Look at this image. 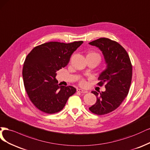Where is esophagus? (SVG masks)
Segmentation results:
<instances>
[{
    "label": "esophagus",
    "instance_id": "obj_1",
    "mask_svg": "<svg viewBox=\"0 0 150 150\" xmlns=\"http://www.w3.org/2000/svg\"><path fill=\"white\" fill-rule=\"evenodd\" d=\"M76 91H78V92H80V93H86L88 92V91L86 90H82V89H80V88H77Z\"/></svg>",
    "mask_w": 150,
    "mask_h": 150
}]
</instances>
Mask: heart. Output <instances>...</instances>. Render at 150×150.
I'll return each mask as SVG.
<instances>
[{
	"label": "heart",
	"instance_id": "heart-1",
	"mask_svg": "<svg viewBox=\"0 0 150 150\" xmlns=\"http://www.w3.org/2000/svg\"><path fill=\"white\" fill-rule=\"evenodd\" d=\"M88 55H99L98 54H96V53H95V52H89L88 54ZM81 85H85V81L84 80H82L81 81Z\"/></svg>",
	"mask_w": 150,
	"mask_h": 150
}]
</instances>
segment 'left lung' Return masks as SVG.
<instances>
[{
	"label": "left lung",
	"instance_id": "left-lung-1",
	"mask_svg": "<svg viewBox=\"0 0 150 150\" xmlns=\"http://www.w3.org/2000/svg\"><path fill=\"white\" fill-rule=\"evenodd\" d=\"M88 43L101 50L107 65L99 75L98 83L101 86L105 83L106 90L100 94L91 91L96 101L89 108L92 113L102 115L117 109L127 97L132 82V65L128 53L118 42L100 38Z\"/></svg>",
	"mask_w": 150,
	"mask_h": 150
}]
</instances>
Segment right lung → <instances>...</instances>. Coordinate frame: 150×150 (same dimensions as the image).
Here are the masks:
<instances>
[{"label":"right lung","instance_id":"right-lung-1","mask_svg":"<svg viewBox=\"0 0 150 150\" xmlns=\"http://www.w3.org/2000/svg\"><path fill=\"white\" fill-rule=\"evenodd\" d=\"M83 43H45L33 48L27 56L22 70L24 86L32 103L42 112H60L76 92L74 86L58 84L55 76L57 71L68 65L72 54Z\"/></svg>","mask_w":150,"mask_h":150}]
</instances>
